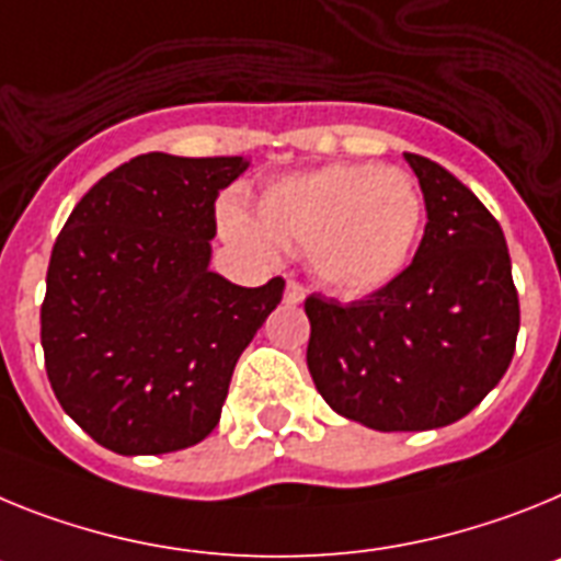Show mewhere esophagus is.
<instances>
[{
  "mask_svg": "<svg viewBox=\"0 0 561 561\" xmlns=\"http://www.w3.org/2000/svg\"><path fill=\"white\" fill-rule=\"evenodd\" d=\"M305 299V285L296 279H287L285 285V301L287 305H299V301Z\"/></svg>",
  "mask_w": 561,
  "mask_h": 561,
  "instance_id": "34e87169",
  "label": "esophagus"
}]
</instances>
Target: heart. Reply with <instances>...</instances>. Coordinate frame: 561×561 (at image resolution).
<instances>
[{"label": "heart", "instance_id": "b5f03b06", "mask_svg": "<svg viewBox=\"0 0 561 561\" xmlns=\"http://www.w3.org/2000/svg\"><path fill=\"white\" fill-rule=\"evenodd\" d=\"M260 222L240 206L222 208L231 242L267 253L308 251L324 285L364 294L396 279L423 222L421 188L401 169L333 163L279 180L260 199Z\"/></svg>", "mask_w": 561, "mask_h": 561}]
</instances>
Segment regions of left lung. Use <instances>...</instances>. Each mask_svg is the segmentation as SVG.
I'll list each match as a JSON object with an SVG mask.
<instances>
[{"label": "left lung", "mask_w": 561, "mask_h": 561, "mask_svg": "<svg viewBox=\"0 0 561 561\" xmlns=\"http://www.w3.org/2000/svg\"><path fill=\"white\" fill-rule=\"evenodd\" d=\"M403 158L426 203L415 260L350 305L305 299L316 389L339 415L378 432H426L469 415L505 375L519 333L494 214L435 160Z\"/></svg>", "instance_id": "1"}]
</instances>
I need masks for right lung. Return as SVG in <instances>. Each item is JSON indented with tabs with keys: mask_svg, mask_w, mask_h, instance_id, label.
Here are the masks:
<instances>
[{
	"mask_svg": "<svg viewBox=\"0 0 561 561\" xmlns=\"http://www.w3.org/2000/svg\"><path fill=\"white\" fill-rule=\"evenodd\" d=\"M245 165L138 154L81 197L53 245L47 378L115 455H165L211 435L242 350L282 301V276L240 287L208 267L214 199Z\"/></svg>",
	"mask_w": 561,
	"mask_h": 561,
	"instance_id": "add662e5",
	"label": "right lung"
}]
</instances>
